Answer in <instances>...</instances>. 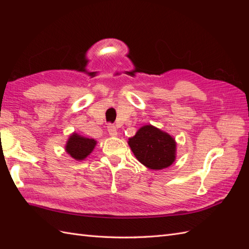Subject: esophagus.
Returning a JSON list of instances; mask_svg holds the SVG:
<instances>
[{"instance_id":"esophagus-1","label":"esophagus","mask_w":249,"mask_h":249,"mask_svg":"<svg viewBox=\"0 0 249 249\" xmlns=\"http://www.w3.org/2000/svg\"><path fill=\"white\" fill-rule=\"evenodd\" d=\"M107 131H108V133H109V135L110 136H117V129H116V126L115 125H113V124H109L108 125V129H107Z\"/></svg>"}]
</instances>
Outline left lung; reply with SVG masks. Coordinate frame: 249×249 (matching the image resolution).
<instances>
[{
  "label": "left lung",
  "mask_w": 249,
  "mask_h": 249,
  "mask_svg": "<svg viewBox=\"0 0 249 249\" xmlns=\"http://www.w3.org/2000/svg\"><path fill=\"white\" fill-rule=\"evenodd\" d=\"M127 143L137 160L149 169L167 168L176 160L175 138L152 124L141 126Z\"/></svg>",
  "instance_id": "left-lung-1"
}]
</instances>
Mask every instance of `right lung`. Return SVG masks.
<instances>
[{
    "mask_svg": "<svg viewBox=\"0 0 249 249\" xmlns=\"http://www.w3.org/2000/svg\"><path fill=\"white\" fill-rule=\"evenodd\" d=\"M95 145L96 141L94 139H89L77 133H72L66 142L65 150L74 160L82 161L92 153Z\"/></svg>",
    "mask_w": 249,
    "mask_h": 249,
    "instance_id": "right-lung-1",
    "label": "right lung"
}]
</instances>
